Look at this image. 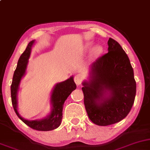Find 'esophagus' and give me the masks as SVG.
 Wrapping results in <instances>:
<instances>
[{"label": "esophagus", "mask_w": 150, "mask_h": 150, "mask_svg": "<svg viewBox=\"0 0 150 150\" xmlns=\"http://www.w3.org/2000/svg\"><path fill=\"white\" fill-rule=\"evenodd\" d=\"M74 81H75V83H76L77 86H79V85L81 84V77L80 75H79V74H77V75H75V77H74Z\"/></svg>", "instance_id": "1"}]
</instances>
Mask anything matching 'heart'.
<instances>
[{
  "mask_svg": "<svg viewBox=\"0 0 150 150\" xmlns=\"http://www.w3.org/2000/svg\"><path fill=\"white\" fill-rule=\"evenodd\" d=\"M94 42H88L85 44V45L83 46V49L85 51H89L93 47ZM103 52V47L101 45H96L93 47V49H92L91 57L92 59H96L97 58L99 55H100Z\"/></svg>",
  "mask_w": 150,
  "mask_h": 150,
  "instance_id": "b5f03b06",
  "label": "heart"
}]
</instances>
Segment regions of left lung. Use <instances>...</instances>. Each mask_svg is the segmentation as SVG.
Returning <instances> with one entry per match:
<instances>
[{
    "label": "left lung",
    "instance_id": "8db88e82",
    "mask_svg": "<svg viewBox=\"0 0 150 150\" xmlns=\"http://www.w3.org/2000/svg\"><path fill=\"white\" fill-rule=\"evenodd\" d=\"M108 52L92 64L88 80L82 82L88 116L96 125L105 126L125 118L134 101L137 85L124 50L115 40L108 41Z\"/></svg>",
    "mask_w": 150,
    "mask_h": 150
}]
</instances>
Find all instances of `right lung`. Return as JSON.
Listing matches in <instances>:
<instances>
[{
  "label": "right lung",
  "instance_id": "1",
  "mask_svg": "<svg viewBox=\"0 0 150 150\" xmlns=\"http://www.w3.org/2000/svg\"><path fill=\"white\" fill-rule=\"evenodd\" d=\"M35 44V40L28 44L25 51L21 55L17 64V67L13 73L12 83L11 85V102L20 119L23 121L26 125L39 131H49L56 129L60 125L62 119V110L64 103L67 97H69L74 90L76 89V84L71 76L67 80L57 83L51 91L50 97V103L51 108V112L45 118L36 120H27L22 117L18 110V93L20 88V83L21 79L25 76L29 62V59L31 55V49Z\"/></svg>",
  "mask_w": 150,
  "mask_h": 150
}]
</instances>
